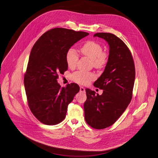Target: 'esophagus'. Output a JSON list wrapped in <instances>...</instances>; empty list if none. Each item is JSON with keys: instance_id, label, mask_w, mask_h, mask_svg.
Segmentation results:
<instances>
[{"instance_id": "esophagus-1", "label": "esophagus", "mask_w": 158, "mask_h": 158, "mask_svg": "<svg viewBox=\"0 0 158 158\" xmlns=\"http://www.w3.org/2000/svg\"><path fill=\"white\" fill-rule=\"evenodd\" d=\"M80 91H81V92H82V93H85V88H84L83 86H81V87H80Z\"/></svg>"}]
</instances>
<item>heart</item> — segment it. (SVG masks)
I'll use <instances>...</instances> for the list:
<instances>
[{
    "mask_svg": "<svg viewBox=\"0 0 158 158\" xmlns=\"http://www.w3.org/2000/svg\"><path fill=\"white\" fill-rule=\"evenodd\" d=\"M81 51L85 56L93 61V65L97 69L104 67L108 61V55L103 51L100 44L94 41H88L82 46ZM66 62L68 67L73 69L76 67L79 60V56L76 51L70 48L66 53ZM95 78V75L92 73L77 72L72 75V79L74 82L81 84H88Z\"/></svg>",
    "mask_w": 158,
    "mask_h": 158,
    "instance_id": "b5f03b06",
    "label": "heart"
}]
</instances>
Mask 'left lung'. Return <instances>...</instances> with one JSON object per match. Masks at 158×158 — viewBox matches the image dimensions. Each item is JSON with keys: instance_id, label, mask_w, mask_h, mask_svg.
<instances>
[{"instance_id": "8db88e82", "label": "left lung", "mask_w": 158, "mask_h": 158, "mask_svg": "<svg viewBox=\"0 0 158 158\" xmlns=\"http://www.w3.org/2000/svg\"><path fill=\"white\" fill-rule=\"evenodd\" d=\"M109 44L108 61L94 86L103 89L102 95L86 88L85 121L91 127L102 129L116 122L130 103L135 78L134 60L120 38L110 33H97Z\"/></svg>"}]
</instances>
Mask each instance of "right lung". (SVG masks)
Returning a JSON list of instances; mask_svg holds the SVG:
<instances>
[{
    "mask_svg": "<svg viewBox=\"0 0 158 158\" xmlns=\"http://www.w3.org/2000/svg\"><path fill=\"white\" fill-rule=\"evenodd\" d=\"M82 31L56 27L45 32L31 51L24 85L29 107L42 123L55 125L64 120L67 107L79 91L74 83L61 88L58 74L67 70L66 53L74 43L88 35Z\"/></svg>",
    "mask_w": 158,
    "mask_h": 158,
    "instance_id": "1",
    "label": "right lung"
}]
</instances>
